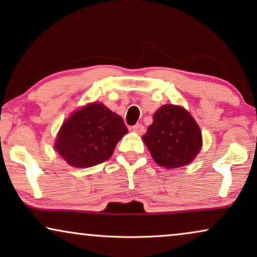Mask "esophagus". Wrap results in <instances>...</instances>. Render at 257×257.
<instances>
[{"label":"esophagus","instance_id":"1","mask_svg":"<svg viewBox=\"0 0 257 257\" xmlns=\"http://www.w3.org/2000/svg\"><path fill=\"white\" fill-rule=\"evenodd\" d=\"M132 129H133V131H134V132L138 133V134H142V133L145 132V126L142 125L141 123H136L135 125L132 126Z\"/></svg>","mask_w":257,"mask_h":257}]
</instances>
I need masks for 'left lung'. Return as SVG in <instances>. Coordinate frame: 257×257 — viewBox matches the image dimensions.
I'll return each mask as SVG.
<instances>
[{"label": "left lung", "instance_id": "left-lung-1", "mask_svg": "<svg viewBox=\"0 0 257 257\" xmlns=\"http://www.w3.org/2000/svg\"><path fill=\"white\" fill-rule=\"evenodd\" d=\"M153 159L162 167L187 165L201 147V133L192 116L181 106L164 105L153 116L142 136Z\"/></svg>", "mask_w": 257, "mask_h": 257}]
</instances>
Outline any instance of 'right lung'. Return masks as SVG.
Listing matches in <instances>:
<instances>
[{
	"label": "right lung",
	"instance_id": "add662e5",
	"mask_svg": "<svg viewBox=\"0 0 257 257\" xmlns=\"http://www.w3.org/2000/svg\"><path fill=\"white\" fill-rule=\"evenodd\" d=\"M126 132L121 116L100 103H92L64 122L56 149L67 164L74 167H91L108 160Z\"/></svg>",
	"mask_w": 257,
	"mask_h": 257
}]
</instances>
